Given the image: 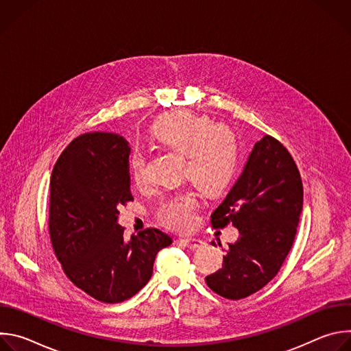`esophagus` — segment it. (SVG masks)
I'll use <instances>...</instances> for the list:
<instances>
[{"label": "esophagus", "instance_id": "34e87169", "mask_svg": "<svg viewBox=\"0 0 351 351\" xmlns=\"http://www.w3.org/2000/svg\"><path fill=\"white\" fill-rule=\"evenodd\" d=\"M183 243H184V245L187 247V248H190V250H195V248H199L202 247L203 244H204V241L202 240V239H195V237H187V239H180Z\"/></svg>", "mask_w": 351, "mask_h": 351}]
</instances>
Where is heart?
I'll use <instances>...</instances> for the list:
<instances>
[{"label": "heart", "instance_id": "b5f03b06", "mask_svg": "<svg viewBox=\"0 0 351 351\" xmlns=\"http://www.w3.org/2000/svg\"><path fill=\"white\" fill-rule=\"evenodd\" d=\"M148 134L158 145L183 156V178L203 194L217 195L233 180L240 148L237 137L230 129L214 126V122L203 115L175 111L158 118L149 128ZM128 169L136 186L144 184V158L138 153L129 157ZM197 207L194 193H178L161 204L158 219L173 230H186L194 222Z\"/></svg>", "mask_w": 351, "mask_h": 351}]
</instances>
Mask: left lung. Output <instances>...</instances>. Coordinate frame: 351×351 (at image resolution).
<instances>
[{
	"mask_svg": "<svg viewBox=\"0 0 351 351\" xmlns=\"http://www.w3.org/2000/svg\"><path fill=\"white\" fill-rule=\"evenodd\" d=\"M303 211V183L287 149L274 137L258 140L237 182L211 214L215 229L239 230L219 271L206 283L217 294L239 300L263 289L279 272L293 245ZM221 245L219 239H217ZM215 245V243H211Z\"/></svg>",
	"mask_w": 351,
	"mask_h": 351,
	"instance_id": "left-lung-1",
	"label": "left lung"
}]
</instances>
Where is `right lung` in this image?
Masks as SVG:
<instances>
[{
  "label": "right lung",
  "instance_id": "obj_1",
  "mask_svg": "<svg viewBox=\"0 0 351 351\" xmlns=\"http://www.w3.org/2000/svg\"><path fill=\"white\" fill-rule=\"evenodd\" d=\"M129 143L94 132L76 137L49 180V236L66 276L103 303H122L153 275L156 256L172 243L160 229L125 239L118 207L132 202Z\"/></svg>",
  "mask_w": 351,
  "mask_h": 351
}]
</instances>
